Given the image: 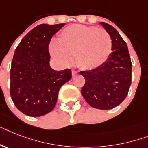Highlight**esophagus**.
Returning <instances> with one entry per match:
<instances>
[{"label": "esophagus", "mask_w": 148, "mask_h": 148, "mask_svg": "<svg viewBox=\"0 0 148 148\" xmlns=\"http://www.w3.org/2000/svg\"><path fill=\"white\" fill-rule=\"evenodd\" d=\"M76 74H78V72L75 71V70H73H73H72V75H75Z\"/></svg>", "instance_id": "34e87169"}]
</instances>
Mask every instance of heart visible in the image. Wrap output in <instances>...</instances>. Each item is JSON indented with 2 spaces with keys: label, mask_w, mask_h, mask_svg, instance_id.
Returning <instances> with one entry per match:
<instances>
[{
  "label": "heart",
  "mask_w": 148,
  "mask_h": 148,
  "mask_svg": "<svg viewBox=\"0 0 148 148\" xmlns=\"http://www.w3.org/2000/svg\"><path fill=\"white\" fill-rule=\"evenodd\" d=\"M51 56L64 65H70L76 56L79 67L86 70L104 64L113 51V41L107 31L95 26L71 25L49 45Z\"/></svg>",
  "instance_id": "heart-1"
}]
</instances>
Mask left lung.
Instances as JSON below:
<instances>
[{
    "mask_svg": "<svg viewBox=\"0 0 148 148\" xmlns=\"http://www.w3.org/2000/svg\"><path fill=\"white\" fill-rule=\"evenodd\" d=\"M113 41V52L104 64L97 69L81 71L85 83L81 93L94 108L110 110L126 97L132 82V62L126 43L116 29L101 22Z\"/></svg>",
    "mask_w": 148,
    "mask_h": 148,
    "instance_id": "obj_1",
    "label": "left lung"
}]
</instances>
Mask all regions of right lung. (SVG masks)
Returning <instances> with one entry per match:
<instances>
[{"mask_svg": "<svg viewBox=\"0 0 148 148\" xmlns=\"http://www.w3.org/2000/svg\"><path fill=\"white\" fill-rule=\"evenodd\" d=\"M64 23L37 25L16 48L10 68L11 98L29 116L46 115L54 108L60 88L72 78L71 70L50 66L48 45Z\"/></svg>", "mask_w": 148, "mask_h": 148, "instance_id": "add662e5", "label": "right lung"}]
</instances>
